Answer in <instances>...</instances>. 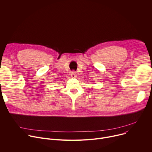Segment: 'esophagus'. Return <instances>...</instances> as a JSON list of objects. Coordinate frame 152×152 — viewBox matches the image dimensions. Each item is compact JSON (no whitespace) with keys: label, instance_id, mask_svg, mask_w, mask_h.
I'll return each instance as SVG.
<instances>
[{"label":"esophagus","instance_id":"obj_1","mask_svg":"<svg viewBox=\"0 0 152 152\" xmlns=\"http://www.w3.org/2000/svg\"><path fill=\"white\" fill-rule=\"evenodd\" d=\"M71 76L72 78H75V77H77V72H76L75 71H72V72L71 73Z\"/></svg>","mask_w":152,"mask_h":152}]
</instances>
